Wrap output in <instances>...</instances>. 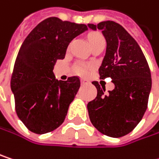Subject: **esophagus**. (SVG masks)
Segmentation results:
<instances>
[{
	"mask_svg": "<svg viewBox=\"0 0 159 159\" xmlns=\"http://www.w3.org/2000/svg\"><path fill=\"white\" fill-rule=\"evenodd\" d=\"M81 84H88V81L85 79H81Z\"/></svg>",
	"mask_w": 159,
	"mask_h": 159,
	"instance_id": "1",
	"label": "esophagus"
}]
</instances>
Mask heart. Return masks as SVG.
<instances>
[{
  "label": "heart",
  "mask_w": 159,
  "mask_h": 159,
  "mask_svg": "<svg viewBox=\"0 0 159 159\" xmlns=\"http://www.w3.org/2000/svg\"><path fill=\"white\" fill-rule=\"evenodd\" d=\"M88 41H89V43L91 45V47L94 45V44H97L101 42H105V39H104V36L99 34V33H93L91 34H89L88 36ZM88 68H89V65H81L77 67V71L79 73L80 75H86L87 71H88Z\"/></svg>",
  "instance_id": "b5f03b06"
}]
</instances>
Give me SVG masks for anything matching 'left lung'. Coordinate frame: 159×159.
Here are the masks:
<instances>
[{"label": "left lung", "instance_id": "left-lung-1", "mask_svg": "<svg viewBox=\"0 0 159 159\" xmlns=\"http://www.w3.org/2000/svg\"><path fill=\"white\" fill-rule=\"evenodd\" d=\"M88 27L101 30L107 41L100 79L109 77L115 84V89L107 93L97 81L92 82L97 96L87 104L90 121L107 137H124L134 130L148 108L150 69L136 40L120 24L107 21Z\"/></svg>", "mask_w": 159, "mask_h": 159}]
</instances>
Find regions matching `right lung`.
Wrapping results in <instances>:
<instances>
[{
  "label": "right lung",
  "mask_w": 159,
  "mask_h": 159,
  "mask_svg": "<svg viewBox=\"0 0 159 159\" xmlns=\"http://www.w3.org/2000/svg\"><path fill=\"white\" fill-rule=\"evenodd\" d=\"M87 30L85 24L50 17L41 22L23 41L11 78L15 111L35 134L60 126L81 84L78 76L58 81L53 65L64 59L71 41Z\"/></svg>",
  "instance_id": "right-lung-1"
}]
</instances>
